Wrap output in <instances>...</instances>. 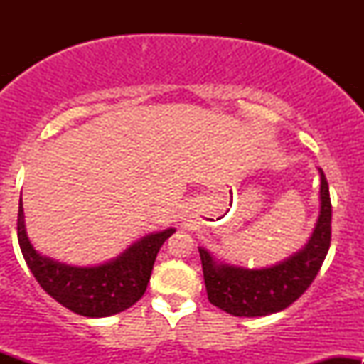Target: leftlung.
<instances>
[{"label": "left lung", "instance_id": "1", "mask_svg": "<svg viewBox=\"0 0 364 364\" xmlns=\"http://www.w3.org/2000/svg\"><path fill=\"white\" fill-rule=\"evenodd\" d=\"M320 171V215L313 235L303 250L277 265L265 269H243L215 262L205 248L202 258L208 301L235 316H265L292 304L315 281L327 257L332 236V203L328 183Z\"/></svg>", "mask_w": 364, "mask_h": 364}]
</instances>
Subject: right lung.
<instances>
[{"instance_id":"obj_1","label":"right lung","mask_w":364,"mask_h":364,"mask_svg":"<svg viewBox=\"0 0 364 364\" xmlns=\"http://www.w3.org/2000/svg\"><path fill=\"white\" fill-rule=\"evenodd\" d=\"M176 229L152 232L133 243L112 260L94 267H73L43 257L25 231L22 195L16 235L22 255L36 281L51 298L82 316L101 318L124 311L144 296L154 262L164 241Z\"/></svg>"}]
</instances>
